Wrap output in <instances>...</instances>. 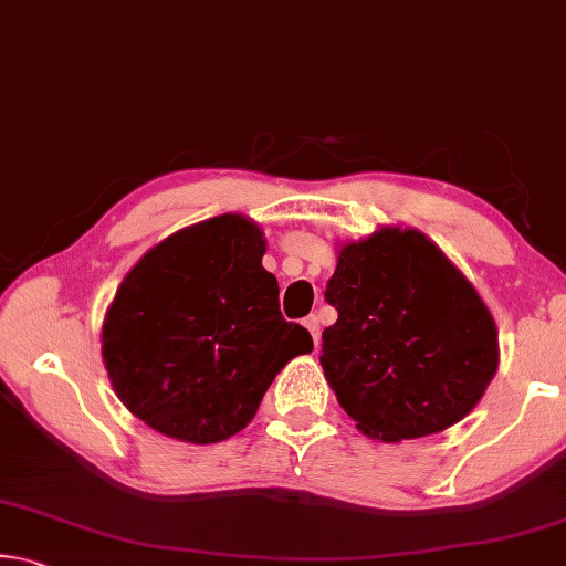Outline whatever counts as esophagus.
Returning <instances> with one entry per match:
<instances>
[{
  "label": "esophagus",
  "mask_w": 566,
  "mask_h": 566,
  "mask_svg": "<svg viewBox=\"0 0 566 566\" xmlns=\"http://www.w3.org/2000/svg\"><path fill=\"white\" fill-rule=\"evenodd\" d=\"M304 327L312 332V337H314V347H319V317H317V314H310V317L304 319Z\"/></svg>",
  "instance_id": "esophagus-1"
}]
</instances>
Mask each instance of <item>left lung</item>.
Instances as JSON below:
<instances>
[{
	"label": "left lung",
	"instance_id": "left-lung-1",
	"mask_svg": "<svg viewBox=\"0 0 566 566\" xmlns=\"http://www.w3.org/2000/svg\"><path fill=\"white\" fill-rule=\"evenodd\" d=\"M324 300L339 314L322 334L324 377L359 432L381 442L457 424L500 364L482 296L417 229L344 244Z\"/></svg>",
	"mask_w": 566,
	"mask_h": 566
}]
</instances>
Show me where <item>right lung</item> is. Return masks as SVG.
I'll return each mask as SVG.
<instances>
[{
  "label": "right lung",
  "instance_id": "add662e5",
  "mask_svg": "<svg viewBox=\"0 0 566 566\" xmlns=\"http://www.w3.org/2000/svg\"><path fill=\"white\" fill-rule=\"evenodd\" d=\"M264 249L252 219L219 214L151 247L124 276L102 357L134 417L181 442H222L254 419L284 364L312 352V334L282 317Z\"/></svg>",
  "mask_w": 566,
  "mask_h": 566
}]
</instances>
